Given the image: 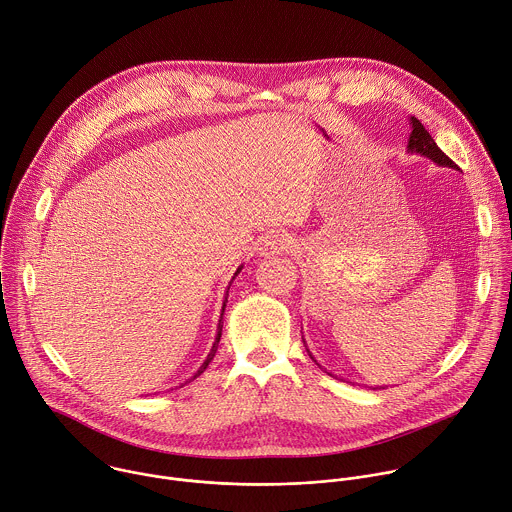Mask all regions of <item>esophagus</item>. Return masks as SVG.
Wrapping results in <instances>:
<instances>
[{"label": "esophagus", "instance_id": "34e87169", "mask_svg": "<svg viewBox=\"0 0 512 512\" xmlns=\"http://www.w3.org/2000/svg\"><path fill=\"white\" fill-rule=\"evenodd\" d=\"M289 247H291V239H289L287 235H283V233H273V235L265 237V241L261 243L259 251H261L263 257H275V255L287 251Z\"/></svg>", "mask_w": 512, "mask_h": 512}]
</instances>
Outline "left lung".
I'll return each mask as SVG.
<instances>
[{"mask_svg": "<svg viewBox=\"0 0 512 512\" xmlns=\"http://www.w3.org/2000/svg\"><path fill=\"white\" fill-rule=\"evenodd\" d=\"M410 128H412L410 138H408V152H410V154H420V156H424V158H430V160L436 162L438 166L456 168V164L438 148V144L434 142V138L430 136V132L424 128V124H422L418 118L410 116ZM303 346H305L309 358L317 364V360L313 358V354L309 352V348H307V344H305V339H303ZM317 366H319V364H317ZM319 368L325 370L323 366H319ZM327 374H329V372H327ZM329 376H331V374H329Z\"/></svg>", "mask_w": 512, "mask_h": 512, "instance_id": "left-lung-1", "label": "left lung"}]
</instances>
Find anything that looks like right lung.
<instances>
[{"label":"right lung","mask_w":512,"mask_h":512,"mask_svg":"<svg viewBox=\"0 0 512 512\" xmlns=\"http://www.w3.org/2000/svg\"><path fill=\"white\" fill-rule=\"evenodd\" d=\"M241 269H243V265H239V269L235 271V275H233V279L241 273ZM231 279V281H233ZM229 287H231V283H229ZM229 287H227V293H225V299H223V311H225V307H227V297H229ZM223 311H221V319H219V325H217V335H215V344H213V348H211V352H209V356H207V360L203 362V366L197 370V374L191 378V380H195L197 376H201L205 370H207V366L211 364V360L215 358V354H217V348H219V342H221V331H223Z\"/></svg>","instance_id":"add662e5"}]
</instances>
